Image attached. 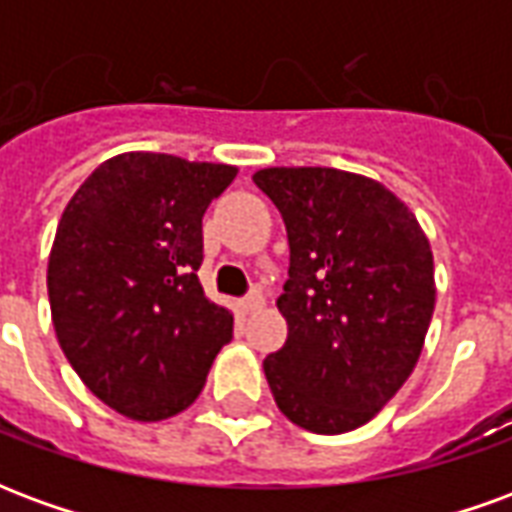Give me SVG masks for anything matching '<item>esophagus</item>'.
<instances>
[{
	"mask_svg": "<svg viewBox=\"0 0 512 512\" xmlns=\"http://www.w3.org/2000/svg\"><path fill=\"white\" fill-rule=\"evenodd\" d=\"M263 304H266V299H263L260 293H252V296H246L244 301H238V310L244 312V315H252V312L260 310Z\"/></svg>",
	"mask_w": 512,
	"mask_h": 512,
	"instance_id": "1",
	"label": "esophagus"
}]
</instances>
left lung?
Masks as SVG:
<instances>
[{
    "mask_svg": "<svg viewBox=\"0 0 512 512\" xmlns=\"http://www.w3.org/2000/svg\"><path fill=\"white\" fill-rule=\"evenodd\" d=\"M290 241L277 299L288 340L266 356L279 411L312 433H348L397 395L417 367L436 279L425 230L384 183L334 167L252 175Z\"/></svg>",
    "mask_w": 512,
    "mask_h": 512,
    "instance_id": "left-lung-1",
    "label": "left lung"
}]
</instances>
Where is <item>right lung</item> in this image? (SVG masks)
<instances>
[{
	"mask_svg": "<svg viewBox=\"0 0 512 512\" xmlns=\"http://www.w3.org/2000/svg\"><path fill=\"white\" fill-rule=\"evenodd\" d=\"M235 175L134 150L106 158L62 211L46 274L54 332L84 386L134 422L186 411L233 337L197 268L202 216Z\"/></svg>",
	"mask_w": 512,
	"mask_h": 512,
	"instance_id": "right-lung-1",
	"label": "right lung"
}]
</instances>
